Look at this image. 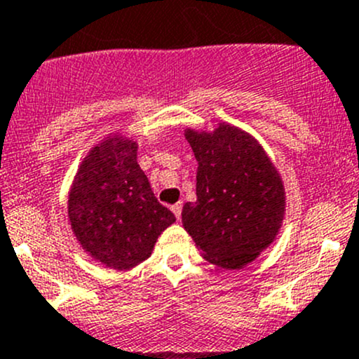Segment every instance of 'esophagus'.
Listing matches in <instances>:
<instances>
[{
	"instance_id": "obj_1",
	"label": "esophagus",
	"mask_w": 359,
	"mask_h": 359,
	"mask_svg": "<svg viewBox=\"0 0 359 359\" xmlns=\"http://www.w3.org/2000/svg\"><path fill=\"white\" fill-rule=\"evenodd\" d=\"M172 211L173 215H175L177 220H180V215H182V203H175V205L172 206Z\"/></svg>"
}]
</instances>
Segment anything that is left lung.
<instances>
[{"instance_id":"obj_1","label":"left lung","mask_w":359,"mask_h":359,"mask_svg":"<svg viewBox=\"0 0 359 359\" xmlns=\"http://www.w3.org/2000/svg\"><path fill=\"white\" fill-rule=\"evenodd\" d=\"M186 139L198 160V199L184 205V229L210 263L243 269L273 243L284 220L280 177L256 139L229 123L213 134L187 129Z\"/></svg>"}]
</instances>
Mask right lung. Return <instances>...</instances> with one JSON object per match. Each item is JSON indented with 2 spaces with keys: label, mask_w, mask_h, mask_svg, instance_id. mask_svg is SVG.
I'll use <instances>...</instances> for the list:
<instances>
[{
  "label": "right lung",
  "mask_w": 359,
  "mask_h": 359,
  "mask_svg": "<svg viewBox=\"0 0 359 359\" xmlns=\"http://www.w3.org/2000/svg\"><path fill=\"white\" fill-rule=\"evenodd\" d=\"M72 230L93 258L127 270L149 258L175 217L153 194L137 144L113 135L89 151L69 194Z\"/></svg>",
  "instance_id": "obj_1"
}]
</instances>
